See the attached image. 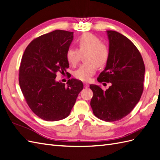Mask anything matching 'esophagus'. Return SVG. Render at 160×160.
Returning <instances> with one entry per match:
<instances>
[{
    "instance_id": "34e87169",
    "label": "esophagus",
    "mask_w": 160,
    "mask_h": 160,
    "mask_svg": "<svg viewBox=\"0 0 160 160\" xmlns=\"http://www.w3.org/2000/svg\"><path fill=\"white\" fill-rule=\"evenodd\" d=\"M84 88H89V84L88 83H84Z\"/></svg>"
}]
</instances>
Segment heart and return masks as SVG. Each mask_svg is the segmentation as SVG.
I'll use <instances>...</instances> for the list:
<instances>
[{
    "label": "heart",
    "instance_id": "obj_1",
    "mask_svg": "<svg viewBox=\"0 0 160 160\" xmlns=\"http://www.w3.org/2000/svg\"><path fill=\"white\" fill-rule=\"evenodd\" d=\"M77 49L70 48L67 50L66 56L71 66H75L79 62L81 55H83V60L86 62L78 68L74 72L77 79L87 82L94 75L97 67H102L106 63L109 50L108 46L100 38L91 33H85L76 41Z\"/></svg>",
    "mask_w": 160,
    "mask_h": 160
}]
</instances>
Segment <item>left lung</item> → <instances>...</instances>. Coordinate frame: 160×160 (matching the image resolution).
Segmentation results:
<instances>
[{
  "mask_svg": "<svg viewBox=\"0 0 160 160\" xmlns=\"http://www.w3.org/2000/svg\"><path fill=\"white\" fill-rule=\"evenodd\" d=\"M109 55L98 82L111 83L104 91L90 85L93 92L90 105L93 113L105 122H115L128 115L141 99L145 68L139 51L130 39L121 33L107 30Z\"/></svg>",
  "mask_w": 160,
  "mask_h": 160,
  "instance_id": "obj_1",
  "label": "left lung"
}]
</instances>
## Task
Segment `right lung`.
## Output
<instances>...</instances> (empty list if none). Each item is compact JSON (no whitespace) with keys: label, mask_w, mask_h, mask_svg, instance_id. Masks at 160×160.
I'll use <instances>...</instances> for the list:
<instances>
[{"label":"right lung","mask_w":160,"mask_h":160,"mask_svg":"<svg viewBox=\"0 0 160 160\" xmlns=\"http://www.w3.org/2000/svg\"><path fill=\"white\" fill-rule=\"evenodd\" d=\"M73 32L57 30L35 38L22 58L19 83L30 109L42 119L55 122L69 115L83 83L75 79L67 85L56 80V73L69 67L66 53Z\"/></svg>","instance_id":"right-lung-1"}]
</instances>
